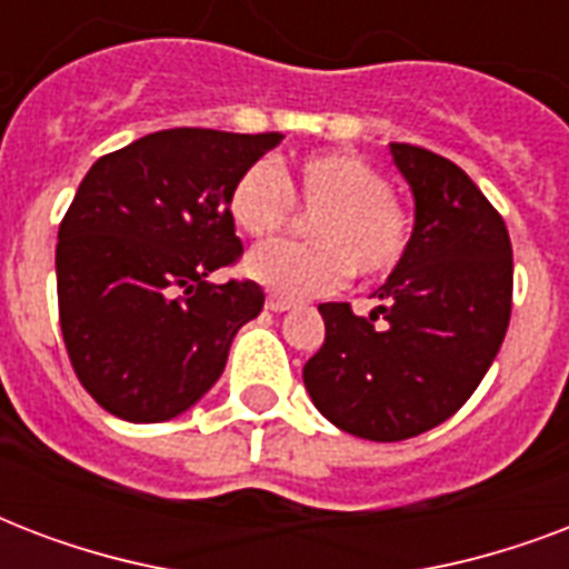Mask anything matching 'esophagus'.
<instances>
[{"label":"esophagus","instance_id":"34e87169","mask_svg":"<svg viewBox=\"0 0 569 569\" xmlns=\"http://www.w3.org/2000/svg\"><path fill=\"white\" fill-rule=\"evenodd\" d=\"M293 306H297V302L290 297H281V293H270V297H267V308H270V311H290Z\"/></svg>","mask_w":569,"mask_h":569}]
</instances>
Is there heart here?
<instances>
[{
    "label": "heart",
    "mask_w": 569,
    "mask_h": 569,
    "mask_svg": "<svg viewBox=\"0 0 569 569\" xmlns=\"http://www.w3.org/2000/svg\"><path fill=\"white\" fill-rule=\"evenodd\" d=\"M297 207L311 216L317 243L263 246L246 272L288 297H311L359 279H382L407 258L412 243L409 207L391 192L382 169L359 153H311L293 166L252 162L228 192L231 222L252 240L288 231Z\"/></svg>",
    "instance_id": "heart-1"
}]
</instances>
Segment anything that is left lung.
<instances>
[{"label": "left lung", "mask_w": 569, "mask_h": 569, "mask_svg": "<svg viewBox=\"0 0 569 569\" xmlns=\"http://www.w3.org/2000/svg\"><path fill=\"white\" fill-rule=\"evenodd\" d=\"M416 196L407 258L368 317L323 302L326 341L302 368L335 427L400 442L451 418L499 353L513 306L505 219L460 166L418 144H391Z\"/></svg>", "instance_id": "8db88e82"}]
</instances>
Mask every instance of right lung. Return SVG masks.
Returning a JSON list of instances; mask_svg holds the SVG:
<instances>
[{
    "instance_id": "right-lung-1",
    "label": "right lung",
    "mask_w": 569,
    "mask_h": 569,
    "mask_svg": "<svg viewBox=\"0 0 569 569\" xmlns=\"http://www.w3.org/2000/svg\"><path fill=\"white\" fill-rule=\"evenodd\" d=\"M279 142L174 127L88 169L59 224L56 288L73 373L106 412L133 425L187 412L261 315V284L207 276L240 261L228 192Z\"/></svg>"
}]
</instances>
